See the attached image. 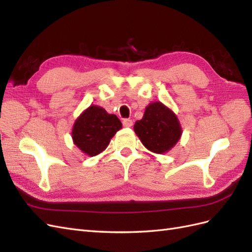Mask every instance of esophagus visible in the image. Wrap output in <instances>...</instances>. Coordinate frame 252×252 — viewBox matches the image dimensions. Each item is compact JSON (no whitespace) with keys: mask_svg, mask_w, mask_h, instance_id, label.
Returning a JSON list of instances; mask_svg holds the SVG:
<instances>
[{"mask_svg":"<svg viewBox=\"0 0 252 252\" xmlns=\"http://www.w3.org/2000/svg\"><path fill=\"white\" fill-rule=\"evenodd\" d=\"M122 125L126 127H130L133 126V120L130 118H126V119H124V121H122Z\"/></svg>","mask_w":252,"mask_h":252,"instance_id":"esophagus-1","label":"esophagus"}]
</instances>
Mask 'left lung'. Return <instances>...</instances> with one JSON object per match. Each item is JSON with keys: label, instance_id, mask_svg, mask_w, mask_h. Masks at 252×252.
Masks as SVG:
<instances>
[{"label": "left lung", "instance_id": "8db88e82", "mask_svg": "<svg viewBox=\"0 0 252 252\" xmlns=\"http://www.w3.org/2000/svg\"><path fill=\"white\" fill-rule=\"evenodd\" d=\"M134 131L147 149L164 153L181 138L182 128L175 114L161 102L147 106L141 120L135 122Z\"/></svg>", "mask_w": 252, "mask_h": 252}]
</instances>
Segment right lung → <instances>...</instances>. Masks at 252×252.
Segmentation results:
<instances>
[{"label": "right lung", "instance_id": "right-lung-1", "mask_svg": "<svg viewBox=\"0 0 252 252\" xmlns=\"http://www.w3.org/2000/svg\"><path fill=\"white\" fill-rule=\"evenodd\" d=\"M121 126L116 115L107 114L100 106L91 105L76 120L73 140L84 153L95 156L109 146L111 138Z\"/></svg>", "mask_w": 252, "mask_h": 252}]
</instances>
